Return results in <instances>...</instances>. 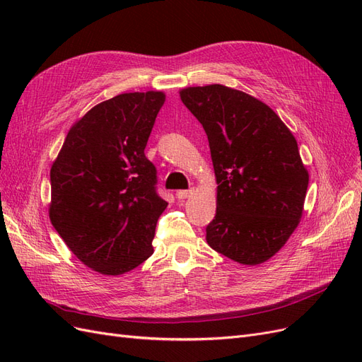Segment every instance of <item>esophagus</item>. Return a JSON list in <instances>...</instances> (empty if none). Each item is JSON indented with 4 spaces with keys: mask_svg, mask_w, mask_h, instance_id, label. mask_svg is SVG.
Segmentation results:
<instances>
[{
    "mask_svg": "<svg viewBox=\"0 0 362 362\" xmlns=\"http://www.w3.org/2000/svg\"><path fill=\"white\" fill-rule=\"evenodd\" d=\"M192 193H193L192 189H190V190H178V192H177V198H178V199H187Z\"/></svg>",
    "mask_w": 362,
    "mask_h": 362,
    "instance_id": "obj_1",
    "label": "esophagus"
}]
</instances>
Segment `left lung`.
<instances>
[{"instance_id": "8db88e82", "label": "left lung", "mask_w": 362, "mask_h": 362, "mask_svg": "<svg viewBox=\"0 0 362 362\" xmlns=\"http://www.w3.org/2000/svg\"><path fill=\"white\" fill-rule=\"evenodd\" d=\"M180 95L205 129L218 184L206 243L240 264L267 261L303 211L310 177L298 141L269 105L245 92L210 84Z\"/></svg>"}]
</instances>
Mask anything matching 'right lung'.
I'll list each match as a JSON object with an SVG mask.
<instances>
[{
  "instance_id": "right-lung-1",
  "label": "right lung",
  "mask_w": 362,
  "mask_h": 362,
  "mask_svg": "<svg viewBox=\"0 0 362 362\" xmlns=\"http://www.w3.org/2000/svg\"><path fill=\"white\" fill-rule=\"evenodd\" d=\"M164 100L163 92H134L95 105L52 163L51 223L72 254L103 275H122L154 252L168 202L145 148Z\"/></svg>"
}]
</instances>
